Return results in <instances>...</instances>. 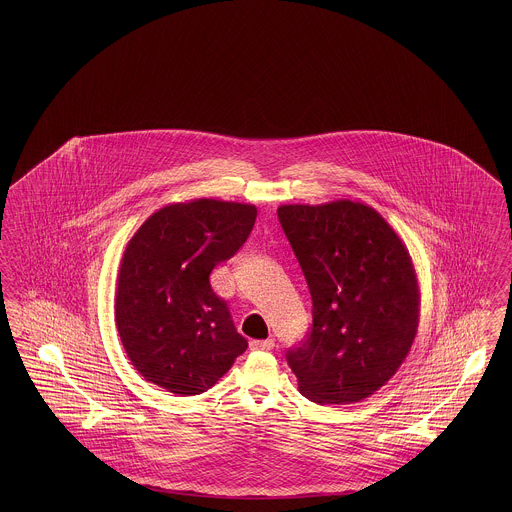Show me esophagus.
Returning <instances> with one entry per match:
<instances>
[{
	"label": "esophagus",
	"mask_w": 512,
	"mask_h": 512,
	"mask_svg": "<svg viewBox=\"0 0 512 512\" xmlns=\"http://www.w3.org/2000/svg\"><path fill=\"white\" fill-rule=\"evenodd\" d=\"M274 340H251L249 341V349L251 351H272L274 349Z\"/></svg>",
	"instance_id": "obj_1"
}]
</instances>
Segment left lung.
Returning <instances> with one entry per match:
<instances>
[{
  "label": "left lung",
  "instance_id": "1",
  "mask_svg": "<svg viewBox=\"0 0 512 512\" xmlns=\"http://www.w3.org/2000/svg\"><path fill=\"white\" fill-rule=\"evenodd\" d=\"M279 223L310 287L313 325L287 351L302 396L357 403L383 387L419 328V281L402 238L372 206L283 204Z\"/></svg>",
  "mask_w": 512,
  "mask_h": 512
}]
</instances>
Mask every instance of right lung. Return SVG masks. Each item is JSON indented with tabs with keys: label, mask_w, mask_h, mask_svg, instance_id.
Segmentation results:
<instances>
[{
	"label": "right lung",
	"mask_w": 512,
	"mask_h": 512,
	"mask_svg": "<svg viewBox=\"0 0 512 512\" xmlns=\"http://www.w3.org/2000/svg\"><path fill=\"white\" fill-rule=\"evenodd\" d=\"M255 217L253 204L174 202L127 242L114 319L127 357L146 381L195 396L248 349L225 300L212 291L210 272L244 246Z\"/></svg>",
	"instance_id": "obj_1"
}]
</instances>
